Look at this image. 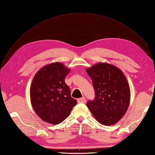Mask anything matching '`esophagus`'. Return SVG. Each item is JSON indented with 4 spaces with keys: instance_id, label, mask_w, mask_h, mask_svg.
<instances>
[{
    "instance_id": "obj_1",
    "label": "esophagus",
    "mask_w": 155,
    "mask_h": 155,
    "mask_svg": "<svg viewBox=\"0 0 155 155\" xmlns=\"http://www.w3.org/2000/svg\"><path fill=\"white\" fill-rule=\"evenodd\" d=\"M78 102L79 103H85L86 102V98L85 97L79 98V99H78Z\"/></svg>"
}]
</instances>
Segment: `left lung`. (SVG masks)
<instances>
[{
	"instance_id": "obj_1",
	"label": "left lung",
	"mask_w": 155,
	"mask_h": 155,
	"mask_svg": "<svg viewBox=\"0 0 155 155\" xmlns=\"http://www.w3.org/2000/svg\"><path fill=\"white\" fill-rule=\"evenodd\" d=\"M93 81L96 98L87 106L98 123L114 125L126 114L130 100V90L123 71L115 65L98 62L86 68Z\"/></svg>"
}]
</instances>
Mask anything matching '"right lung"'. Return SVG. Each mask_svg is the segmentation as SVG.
I'll use <instances>...</instances> for the list:
<instances>
[{
    "label": "right lung",
    "instance_id": "right-lung-1",
    "mask_svg": "<svg viewBox=\"0 0 155 155\" xmlns=\"http://www.w3.org/2000/svg\"><path fill=\"white\" fill-rule=\"evenodd\" d=\"M70 72V69L62 62H52L41 67L32 79L31 102L36 114L45 122L62 123L77 104L64 81Z\"/></svg>",
    "mask_w": 155,
    "mask_h": 155
}]
</instances>
